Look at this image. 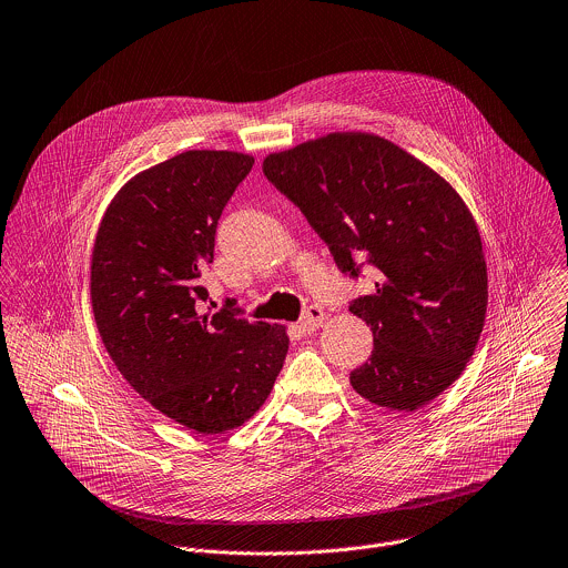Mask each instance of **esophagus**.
<instances>
[{"instance_id": "esophagus-1", "label": "esophagus", "mask_w": 568, "mask_h": 568, "mask_svg": "<svg viewBox=\"0 0 568 568\" xmlns=\"http://www.w3.org/2000/svg\"><path fill=\"white\" fill-rule=\"evenodd\" d=\"M323 321H325V312H323V307H318V305H310L307 307V312L303 314V318H301V329H303V334H312V332H316L321 325H323Z\"/></svg>"}]
</instances>
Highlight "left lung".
Instances as JSON below:
<instances>
[{"label": "left lung", "instance_id": "left-lung-1", "mask_svg": "<svg viewBox=\"0 0 568 568\" xmlns=\"http://www.w3.org/2000/svg\"><path fill=\"white\" fill-rule=\"evenodd\" d=\"M263 172L327 243L336 265L376 270L349 312L374 332L349 374L365 400L414 412L474 356L487 316V263L474 214L427 163L372 132H329L263 159Z\"/></svg>", "mask_w": 568, "mask_h": 568}]
</instances>
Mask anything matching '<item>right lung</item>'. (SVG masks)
Listing matches in <instances>:
<instances>
[{"mask_svg":"<svg viewBox=\"0 0 568 568\" xmlns=\"http://www.w3.org/2000/svg\"><path fill=\"white\" fill-rule=\"evenodd\" d=\"M252 154L187 150L134 174L110 201L92 247L99 336L130 387L156 412L214 436L247 423L285 363V325L201 314L221 212Z\"/></svg>","mask_w":568,"mask_h":568,"instance_id":"right-lung-1","label":"right lung"}]
</instances>
